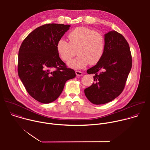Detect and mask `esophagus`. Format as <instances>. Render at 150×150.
Returning <instances> with one entry per match:
<instances>
[{"instance_id":"esophagus-1","label":"esophagus","mask_w":150,"mask_h":150,"mask_svg":"<svg viewBox=\"0 0 150 150\" xmlns=\"http://www.w3.org/2000/svg\"><path fill=\"white\" fill-rule=\"evenodd\" d=\"M75 73H76V75L77 76H82V74H83L82 72L81 71H76Z\"/></svg>"}]
</instances>
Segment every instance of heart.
Listing matches in <instances>:
<instances>
[{
	"instance_id": "obj_1",
	"label": "heart",
	"mask_w": 150,
	"mask_h": 150,
	"mask_svg": "<svg viewBox=\"0 0 150 150\" xmlns=\"http://www.w3.org/2000/svg\"><path fill=\"white\" fill-rule=\"evenodd\" d=\"M69 42L60 39L56 49L61 59L69 62L76 53L78 57L69 63V66L75 69H81L97 64L102 58L105 50L104 35L93 29L79 27L68 34Z\"/></svg>"
}]
</instances>
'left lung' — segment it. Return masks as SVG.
I'll use <instances>...</instances> for the list:
<instances>
[{"label":"left lung","mask_w":150,"mask_h":150,"mask_svg":"<svg viewBox=\"0 0 150 150\" xmlns=\"http://www.w3.org/2000/svg\"><path fill=\"white\" fill-rule=\"evenodd\" d=\"M105 50L101 60L87 71L94 82L85 88V96L95 104L108 103L124 90L132 65V55L125 37L115 30L104 35Z\"/></svg>","instance_id":"1"}]
</instances>
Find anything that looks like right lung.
Wrapping results in <instances>:
<instances>
[{
  "instance_id": "add662e5",
  "label": "right lung",
  "mask_w": 150,
  "mask_h": 150,
  "mask_svg": "<svg viewBox=\"0 0 150 150\" xmlns=\"http://www.w3.org/2000/svg\"><path fill=\"white\" fill-rule=\"evenodd\" d=\"M70 27L59 24L41 25L30 33L20 46L18 76L28 93L41 103L56 100L65 82L76 76L75 71L60 59L56 49L57 41Z\"/></svg>"
}]
</instances>
